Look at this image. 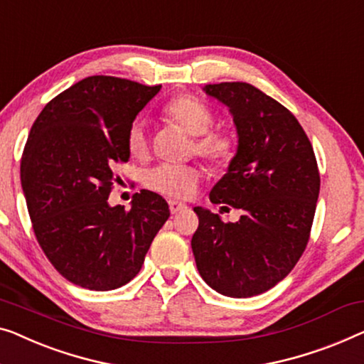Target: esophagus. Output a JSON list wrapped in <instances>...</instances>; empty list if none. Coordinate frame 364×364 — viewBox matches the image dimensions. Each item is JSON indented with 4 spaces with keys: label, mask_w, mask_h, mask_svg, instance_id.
I'll list each match as a JSON object with an SVG mask.
<instances>
[{
    "label": "esophagus",
    "mask_w": 364,
    "mask_h": 364,
    "mask_svg": "<svg viewBox=\"0 0 364 364\" xmlns=\"http://www.w3.org/2000/svg\"><path fill=\"white\" fill-rule=\"evenodd\" d=\"M187 208V205L186 203H182V202H177V200H169V210H171V213H178V212H182V210H186Z\"/></svg>",
    "instance_id": "esophagus-1"
}]
</instances>
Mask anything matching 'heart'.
I'll return each instance as SVG.
<instances>
[{
	"instance_id": "1",
	"label": "heart",
	"mask_w": 364,
	"mask_h": 364,
	"mask_svg": "<svg viewBox=\"0 0 364 364\" xmlns=\"http://www.w3.org/2000/svg\"><path fill=\"white\" fill-rule=\"evenodd\" d=\"M164 117L178 128L193 136L192 151L202 156L215 169H225L238 154V138L228 129H212L213 112L202 100L192 95L172 98L162 109ZM126 147L136 159H143L149 152V136L143 119L131 123L126 133ZM200 172L193 166L159 164L147 171L144 183L151 191L173 198H187L198 186Z\"/></svg>"
}]
</instances>
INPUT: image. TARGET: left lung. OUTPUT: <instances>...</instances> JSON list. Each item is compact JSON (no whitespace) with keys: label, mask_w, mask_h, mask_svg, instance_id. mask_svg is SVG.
I'll use <instances>...</instances> for the list:
<instances>
[{"label":"left lung","mask_w":364,"mask_h":364,"mask_svg":"<svg viewBox=\"0 0 364 364\" xmlns=\"http://www.w3.org/2000/svg\"><path fill=\"white\" fill-rule=\"evenodd\" d=\"M230 108L238 154L210 192V202L240 208L236 223L195 207L192 251L200 276L228 297L269 291L305 251L320 192L314 147L286 107L245 82L205 85ZM226 208V207H223Z\"/></svg>","instance_id":"1"}]
</instances>
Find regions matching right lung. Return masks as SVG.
Returning a JSON list of instances; mask_svg holds the SVG:
<instances>
[{
  "label": "right lung",
  "instance_id": "right-lung-1",
  "mask_svg": "<svg viewBox=\"0 0 364 364\" xmlns=\"http://www.w3.org/2000/svg\"><path fill=\"white\" fill-rule=\"evenodd\" d=\"M161 90L93 75L57 95L34 121L21 159V186L39 245L77 286L113 291L141 271L169 218L159 193H134L131 208L109 207L114 167L128 162L126 133Z\"/></svg>",
  "mask_w": 364,
  "mask_h": 364
}]
</instances>
